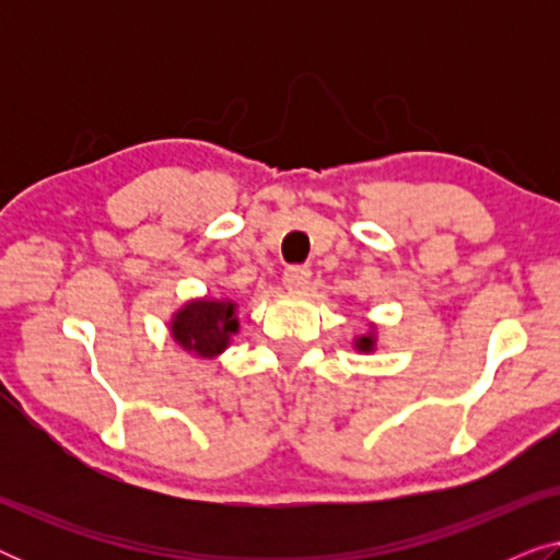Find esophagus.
<instances>
[{"label": "esophagus", "mask_w": 560, "mask_h": 560, "mask_svg": "<svg viewBox=\"0 0 560 560\" xmlns=\"http://www.w3.org/2000/svg\"><path fill=\"white\" fill-rule=\"evenodd\" d=\"M282 282H285L288 290H303L308 288L311 282V270L308 267H288L285 275H282Z\"/></svg>", "instance_id": "esophagus-1"}]
</instances>
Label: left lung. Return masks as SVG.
Returning a JSON list of instances; mask_svg holds the SVG:
<instances>
[{"mask_svg": "<svg viewBox=\"0 0 560 560\" xmlns=\"http://www.w3.org/2000/svg\"><path fill=\"white\" fill-rule=\"evenodd\" d=\"M374 347H377V336H374V326L370 334H362L357 336L354 339V349L362 351V354H370V351H374Z\"/></svg>", "mask_w": 560, "mask_h": 560, "instance_id": "left-lung-1", "label": "left lung"}]
</instances>
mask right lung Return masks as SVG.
I'll return each instance as SVG.
<instances>
[{
    "label": "right lung",
    "mask_w": 560,
    "mask_h": 560,
    "mask_svg": "<svg viewBox=\"0 0 560 560\" xmlns=\"http://www.w3.org/2000/svg\"><path fill=\"white\" fill-rule=\"evenodd\" d=\"M236 331H240V318L234 301L196 298L175 311L171 320L173 339L201 359L219 357Z\"/></svg>",
    "instance_id": "right-lung-1"
}]
</instances>
